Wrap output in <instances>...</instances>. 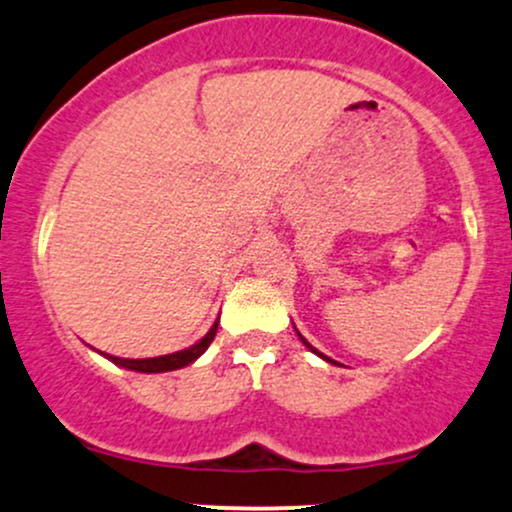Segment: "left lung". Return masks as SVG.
I'll return each instance as SVG.
<instances>
[{"label":"left lung","mask_w":512,"mask_h":512,"mask_svg":"<svg viewBox=\"0 0 512 512\" xmlns=\"http://www.w3.org/2000/svg\"><path fill=\"white\" fill-rule=\"evenodd\" d=\"M297 336H300V338H302V343H304V346H307L309 350H312V353H317V355H321V358H324V360H326V363H333V360H331V358H326V355H324V353H319V350H317V348H314V346H309V341H307V338H304V336H302V333H300V331H297Z\"/></svg>","instance_id":"1"}]
</instances>
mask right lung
Wrapping results in <instances>:
<instances>
[{
	"instance_id": "add662e5",
	"label": "right lung",
	"mask_w": 512,
	"mask_h": 512,
	"mask_svg": "<svg viewBox=\"0 0 512 512\" xmlns=\"http://www.w3.org/2000/svg\"><path fill=\"white\" fill-rule=\"evenodd\" d=\"M217 324H220V319L212 324V329L205 333L203 338H200L198 343H193L191 348L186 350H176V353H169V355H159V358H142V360H130V358H116V355H106L101 353L103 358H108L111 363H116L120 367H125V370H135V372H169V370H179V367H186L191 365L193 360H198L200 355L208 350V346L212 343V338H215L217 333Z\"/></svg>"
}]
</instances>
